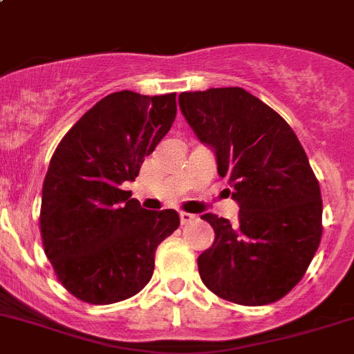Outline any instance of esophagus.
Listing matches in <instances>:
<instances>
[{
    "label": "esophagus",
    "mask_w": 354,
    "mask_h": 354,
    "mask_svg": "<svg viewBox=\"0 0 354 354\" xmlns=\"http://www.w3.org/2000/svg\"><path fill=\"white\" fill-rule=\"evenodd\" d=\"M180 223L183 224H188V223H194L195 221V215H192V213H186V212H180Z\"/></svg>",
    "instance_id": "34e87169"
}]
</instances>
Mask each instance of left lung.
Returning a JSON list of instances; mask_svg holds the SVG:
<instances>
[{
    "instance_id": "8db88e82",
    "label": "left lung",
    "mask_w": 354,
    "mask_h": 354,
    "mask_svg": "<svg viewBox=\"0 0 354 354\" xmlns=\"http://www.w3.org/2000/svg\"><path fill=\"white\" fill-rule=\"evenodd\" d=\"M188 124L217 156L239 218L204 213L215 241L197 259L213 293L241 306L277 302L302 280L322 236V197L288 122L244 88L183 92Z\"/></svg>"
}]
</instances>
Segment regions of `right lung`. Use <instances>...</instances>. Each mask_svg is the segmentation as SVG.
I'll list each match as a JSON object with an SVG mask.
<instances>
[{"instance_id": "obj_1", "label": "right lung", "mask_w": 354, "mask_h": 354, "mask_svg": "<svg viewBox=\"0 0 354 354\" xmlns=\"http://www.w3.org/2000/svg\"><path fill=\"white\" fill-rule=\"evenodd\" d=\"M175 115V93L121 90L90 108L55 148L43 183L41 239L75 299L106 306L150 282L157 246L179 227V215L141 208L122 184L136 180Z\"/></svg>"}]
</instances>
